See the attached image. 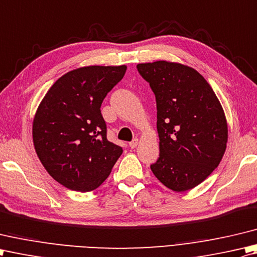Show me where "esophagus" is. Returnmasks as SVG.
Instances as JSON below:
<instances>
[{
	"label": "esophagus",
	"mask_w": 257,
	"mask_h": 257,
	"mask_svg": "<svg viewBox=\"0 0 257 257\" xmlns=\"http://www.w3.org/2000/svg\"><path fill=\"white\" fill-rule=\"evenodd\" d=\"M138 144H139V140H138V139H134V140H132V141H131V142L128 143L131 149H135L136 146H138Z\"/></svg>",
	"instance_id": "esophagus-1"
}]
</instances>
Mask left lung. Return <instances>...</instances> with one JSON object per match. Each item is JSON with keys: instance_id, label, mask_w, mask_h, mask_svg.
Returning <instances> with one entry per match:
<instances>
[{"instance_id": "8db88e82", "label": "left lung", "mask_w": 257, "mask_h": 257, "mask_svg": "<svg viewBox=\"0 0 257 257\" xmlns=\"http://www.w3.org/2000/svg\"><path fill=\"white\" fill-rule=\"evenodd\" d=\"M156 99L160 158L151 170L175 192L197 186L218 166L227 143L221 103L192 67L158 61L136 66Z\"/></svg>"}]
</instances>
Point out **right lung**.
Returning <instances> with one entry per match:
<instances>
[{
  "mask_svg": "<svg viewBox=\"0 0 257 257\" xmlns=\"http://www.w3.org/2000/svg\"><path fill=\"white\" fill-rule=\"evenodd\" d=\"M125 72V65L71 71L52 85L36 111V154L49 174L70 190H95L123 153L106 138L101 105Z\"/></svg>",
  "mask_w": 257,
  "mask_h": 257,
  "instance_id": "right-lung-1",
  "label": "right lung"
}]
</instances>
